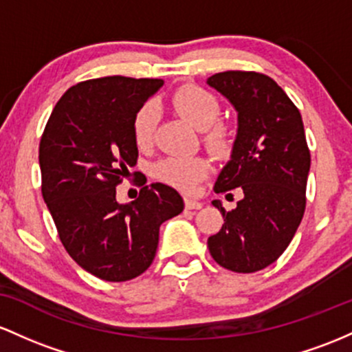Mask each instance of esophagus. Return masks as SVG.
<instances>
[{
  "label": "esophagus",
  "instance_id": "esophagus-1",
  "mask_svg": "<svg viewBox=\"0 0 352 352\" xmlns=\"http://www.w3.org/2000/svg\"><path fill=\"white\" fill-rule=\"evenodd\" d=\"M184 206H186V209H201L203 208V203L191 199V197H184Z\"/></svg>",
  "mask_w": 352,
  "mask_h": 352
}]
</instances>
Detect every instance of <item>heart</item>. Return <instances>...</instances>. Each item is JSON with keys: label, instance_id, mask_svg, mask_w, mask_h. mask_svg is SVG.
<instances>
[{"label": "heart", "instance_id": "1", "mask_svg": "<svg viewBox=\"0 0 352 352\" xmlns=\"http://www.w3.org/2000/svg\"><path fill=\"white\" fill-rule=\"evenodd\" d=\"M176 111L204 131V143L211 151L226 155L232 146V133L226 124L218 123L221 118V102L208 89L199 86H183L173 96ZM161 120V109L156 101H146L133 116V136L140 148H148L155 140ZM209 166L204 157H166L155 166L157 179L171 186L192 191L201 179L208 176Z\"/></svg>", "mask_w": 352, "mask_h": 352}]
</instances>
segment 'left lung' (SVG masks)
<instances>
[{
  "label": "left lung",
  "mask_w": 352,
  "mask_h": 352,
  "mask_svg": "<svg viewBox=\"0 0 352 352\" xmlns=\"http://www.w3.org/2000/svg\"><path fill=\"white\" fill-rule=\"evenodd\" d=\"M238 111L231 160L216 179V192L238 188L243 199L226 211L209 236L208 248L219 266L256 272L270 266L294 238L306 209L311 155L302 118L281 86L254 71H224L208 78Z\"/></svg>",
  "instance_id": "left-lung-1"
}]
</instances>
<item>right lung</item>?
<instances>
[{"label":"right lung","mask_w":352,"mask_h":352,"mask_svg":"<svg viewBox=\"0 0 352 352\" xmlns=\"http://www.w3.org/2000/svg\"><path fill=\"white\" fill-rule=\"evenodd\" d=\"M163 80L104 76L71 86L54 106L39 143L41 192L59 239L85 271L129 281L151 266L160 226L184 209L163 183L138 199L116 201V186L136 164L133 116Z\"/></svg>","instance_id":"right-lung-1"}]
</instances>
